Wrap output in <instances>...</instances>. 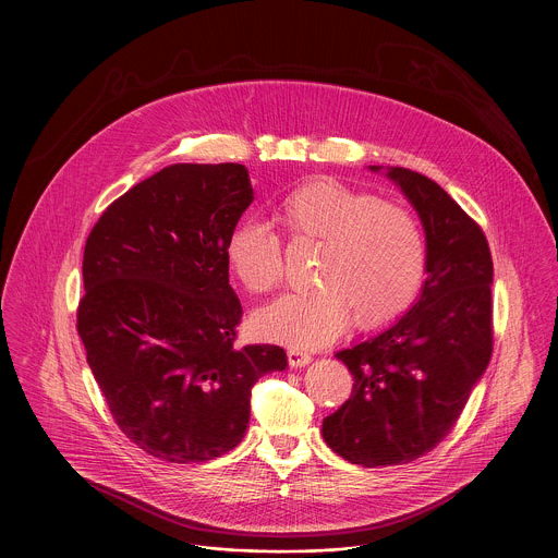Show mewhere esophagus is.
Wrapping results in <instances>:
<instances>
[{
	"instance_id": "esophagus-1",
	"label": "esophagus",
	"mask_w": 558,
	"mask_h": 558,
	"mask_svg": "<svg viewBox=\"0 0 558 558\" xmlns=\"http://www.w3.org/2000/svg\"><path fill=\"white\" fill-rule=\"evenodd\" d=\"M287 356H289L291 367H305L307 363H312V356L307 352H301L300 348H291L287 352Z\"/></svg>"
}]
</instances>
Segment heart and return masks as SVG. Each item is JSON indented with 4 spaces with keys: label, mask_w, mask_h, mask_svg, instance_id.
<instances>
[{
    "label": "heart",
    "mask_w": 558,
    "mask_h": 558,
    "mask_svg": "<svg viewBox=\"0 0 558 558\" xmlns=\"http://www.w3.org/2000/svg\"><path fill=\"white\" fill-rule=\"evenodd\" d=\"M274 216L291 240L320 244L314 269L320 287L267 305L257 316L263 338L320 348L342 333L350 316L359 329H378L416 298L427 253L408 210L333 178H312L289 191ZM225 258L251 293H269L282 282V242L260 222L235 225Z\"/></svg>",
    "instance_id": "heart-1"
}]
</instances>
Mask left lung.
<instances>
[{
    "label": "left lung",
    "mask_w": 558,
    "mask_h": 558,
    "mask_svg": "<svg viewBox=\"0 0 558 558\" xmlns=\"http://www.w3.org/2000/svg\"><path fill=\"white\" fill-rule=\"evenodd\" d=\"M399 186L427 246L421 295L383 331L340 350L352 395L323 421L327 446L363 468L410 463L454 427L493 352V258L482 229L427 175L369 166Z\"/></svg>",
    "instance_id": "left-lung-1"
}]
</instances>
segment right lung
<instances>
[{"label": "right lung", "mask_w": 558, "mask_h": 558, "mask_svg": "<svg viewBox=\"0 0 558 558\" xmlns=\"http://www.w3.org/2000/svg\"><path fill=\"white\" fill-rule=\"evenodd\" d=\"M255 193L240 163H173L97 220L78 336L117 425L144 452L206 463L233 450L251 388L287 369L280 345H235L242 305L225 244Z\"/></svg>", "instance_id": "1"}]
</instances>
